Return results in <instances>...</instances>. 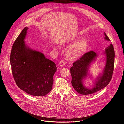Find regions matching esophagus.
I'll use <instances>...</instances> for the list:
<instances>
[{
    "instance_id": "esophagus-1",
    "label": "esophagus",
    "mask_w": 124,
    "mask_h": 124,
    "mask_svg": "<svg viewBox=\"0 0 124 124\" xmlns=\"http://www.w3.org/2000/svg\"><path fill=\"white\" fill-rule=\"evenodd\" d=\"M60 66H61V67H63L65 65V62L63 60H61L60 62H59V63Z\"/></svg>"
}]
</instances>
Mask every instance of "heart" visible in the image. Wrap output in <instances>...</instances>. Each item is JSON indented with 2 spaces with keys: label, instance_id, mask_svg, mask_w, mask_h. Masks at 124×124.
<instances>
[{
  "label": "heart",
  "instance_id": "1",
  "mask_svg": "<svg viewBox=\"0 0 124 124\" xmlns=\"http://www.w3.org/2000/svg\"><path fill=\"white\" fill-rule=\"evenodd\" d=\"M88 43L85 39L79 40L70 46L66 52V56L70 60H76L82 56L87 50ZM57 50V47H54Z\"/></svg>",
  "mask_w": 124,
  "mask_h": 124
}]
</instances>
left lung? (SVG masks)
<instances>
[{
    "instance_id": "8db88e82",
    "label": "left lung",
    "mask_w": 124,
    "mask_h": 124,
    "mask_svg": "<svg viewBox=\"0 0 124 124\" xmlns=\"http://www.w3.org/2000/svg\"><path fill=\"white\" fill-rule=\"evenodd\" d=\"M104 39L108 41L110 39L104 32ZM106 63L102 75L98 77L94 83L93 88H87L83 84V80L87 76L88 69L91 63L95 61L98 56L93 51L85 53L80 58L73 63L70 69L72 76V84L74 89L78 93L87 95L94 93L107 86L110 81L114 70L115 52L112 44H110L105 49Z\"/></svg>"
}]
</instances>
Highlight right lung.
I'll use <instances>...</instances> for the list:
<instances>
[{
  "mask_svg": "<svg viewBox=\"0 0 124 124\" xmlns=\"http://www.w3.org/2000/svg\"><path fill=\"white\" fill-rule=\"evenodd\" d=\"M25 27L15 40L11 52L10 63L15 82L20 89L34 96H44L52 88L56 64L43 53L30 48L24 41Z\"/></svg>",
  "mask_w": 124,
  "mask_h": 124,
  "instance_id": "add662e5",
  "label": "right lung"
}]
</instances>
